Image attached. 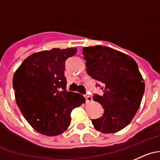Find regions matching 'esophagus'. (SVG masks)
Instances as JSON below:
<instances>
[{
	"label": "esophagus",
	"instance_id": "34e87169",
	"mask_svg": "<svg viewBox=\"0 0 160 160\" xmlns=\"http://www.w3.org/2000/svg\"><path fill=\"white\" fill-rule=\"evenodd\" d=\"M85 98H86V100H87V102H90L92 101V98L90 97V95H88V94H85Z\"/></svg>",
	"mask_w": 160,
	"mask_h": 160
}]
</instances>
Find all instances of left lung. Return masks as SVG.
Masks as SVG:
<instances>
[{"mask_svg":"<svg viewBox=\"0 0 160 160\" xmlns=\"http://www.w3.org/2000/svg\"><path fill=\"white\" fill-rule=\"evenodd\" d=\"M82 54L87 73L101 83L103 91L93 96L104 110L102 117L91 120L93 125L104 134L123 129L136 114L144 94L138 65L128 55L107 46L84 47Z\"/></svg>","mask_w":160,"mask_h":160,"instance_id":"8db88e82","label":"left lung"}]
</instances>
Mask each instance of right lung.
I'll return each mask as SVG.
<instances>
[{
  "instance_id": "add662e5",
  "label": "right lung",
  "mask_w": 160,
  "mask_h": 160,
  "mask_svg": "<svg viewBox=\"0 0 160 160\" xmlns=\"http://www.w3.org/2000/svg\"><path fill=\"white\" fill-rule=\"evenodd\" d=\"M76 48L38 52L23 61L12 78L16 102L32 128L48 136L64 132L70 113L85 102L82 94L66 90L65 62Z\"/></svg>"
}]
</instances>
